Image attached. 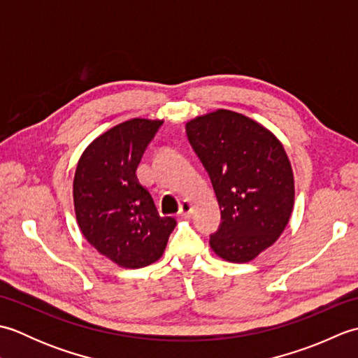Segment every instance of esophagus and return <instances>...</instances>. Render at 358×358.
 Returning a JSON list of instances; mask_svg holds the SVG:
<instances>
[{"instance_id":"esophagus-1","label":"esophagus","mask_w":358,"mask_h":358,"mask_svg":"<svg viewBox=\"0 0 358 358\" xmlns=\"http://www.w3.org/2000/svg\"><path fill=\"white\" fill-rule=\"evenodd\" d=\"M191 212H192V204L189 203L187 200H185L183 203H181V206H180L178 217L183 218V220H187L189 217H191Z\"/></svg>"}]
</instances>
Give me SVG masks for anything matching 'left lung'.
<instances>
[{
    "instance_id": "left-lung-1",
    "label": "left lung",
    "mask_w": 358,
    "mask_h": 358,
    "mask_svg": "<svg viewBox=\"0 0 358 358\" xmlns=\"http://www.w3.org/2000/svg\"><path fill=\"white\" fill-rule=\"evenodd\" d=\"M186 132L222 209L212 250L231 263L252 262L278 240L294 209V172L283 144L258 121L227 109L189 120Z\"/></svg>"
}]
</instances>
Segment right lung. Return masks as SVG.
Instances as JSON below:
<instances>
[{"mask_svg":"<svg viewBox=\"0 0 358 358\" xmlns=\"http://www.w3.org/2000/svg\"><path fill=\"white\" fill-rule=\"evenodd\" d=\"M163 120L132 118L98 135L83 152L73 177V208L85 238L126 269L159 260L177 226L159 217L136 167Z\"/></svg>","mask_w":358,"mask_h":358,"instance_id":"right-lung-1","label":"right lung"}]
</instances>
